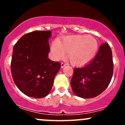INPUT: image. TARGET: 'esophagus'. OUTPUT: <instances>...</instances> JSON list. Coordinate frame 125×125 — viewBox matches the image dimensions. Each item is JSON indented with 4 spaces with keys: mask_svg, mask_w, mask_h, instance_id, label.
Returning <instances> with one entry per match:
<instances>
[{
    "mask_svg": "<svg viewBox=\"0 0 125 125\" xmlns=\"http://www.w3.org/2000/svg\"><path fill=\"white\" fill-rule=\"evenodd\" d=\"M66 66V64H65V63H63V62L61 63V68H63L64 66Z\"/></svg>",
    "mask_w": 125,
    "mask_h": 125,
    "instance_id": "esophagus-1",
    "label": "esophagus"
}]
</instances>
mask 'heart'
<instances>
[{"mask_svg": "<svg viewBox=\"0 0 125 125\" xmlns=\"http://www.w3.org/2000/svg\"><path fill=\"white\" fill-rule=\"evenodd\" d=\"M98 43L95 38L86 35L68 36L62 42L55 40L51 45L53 57L56 60L65 59L66 52L74 65H83L91 60L96 53Z\"/></svg>", "mask_w": 125, "mask_h": 125, "instance_id": "heart-1", "label": "heart"}]
</instances>
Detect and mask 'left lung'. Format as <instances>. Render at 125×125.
<instances>
[{"instance_id": "8db88e82", "label": "left lung", "mask_w": 125, "mask_h": 125, "mask_svg": "<svg viewBox=\"0 0 125 125\" xmlns=\"http://www.w3.org/2000/svg\"><path fill=\"white\" fill-rule=\"evenodd\" d=\"M113 68L112 51L108 43H103L90 62L81 68H74L71 80L73 93L84 99L99 95L110 83Z\"/></svg>"}]
</instances>
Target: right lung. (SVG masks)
<instances>
[{
    "instance_id": "obj_1",
    "label": "right lung",
    "mask_w": 125,
    "mask_h": 125,
    "mask_svg": "<svg viewBox=\"0 0 125 125\" xmlns=\"http://www.w3.org/2000/svg\"><path fill=\"white\" fill-rule=\"evenodd\" d=\"M50 31H35L23 35L14 45L11 71L15 84L29 97L48 95L54 79L61 67L48 56Z\"/></svg>"
}]
</instances>
